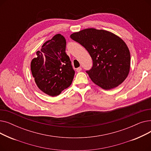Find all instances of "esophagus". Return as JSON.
I'll list each match as a JSON object with an SVG mask.
<instances>
[{"label": "esophagus", "mask_w": 151, "mask_h": 151, "mask_svg": "<svg viewBox=\"0 0 151 151\" xmlns=\"http://www.w3.org/2000/svg\"><path fill=\"white\" fill-rule=\"evenodd\" d=\"M81 70H82L81 67H78V68H76V71H77V72H80Z\"/></svg>", "instance_id": "esophagus-1"}]
</instances>
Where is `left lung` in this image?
Wrapping results in <instances>:
<instances>
[{"instance_id": "1", "label": "left lung", "mask_w": 151, "mask_h": 151, "mask_svg": "<svg viewBox=\"0 0 151 151\" xmlns=\"http://www.w3.org/2000/svg\"><path fill=\"white\" fill-rule=\"evenodd\" d=\"M70 37L89 52L93 66L86 72L93 83L109 90L124 82L130 71V54L122 39L111 32L93 28L75 32Z\"/></svg>"}]
</instances>
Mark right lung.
Returning <instances> with one entry per match:
<instances>
[{
	"mask_svg": "<svg viewBox=\"0 0 151 151\" xmlns=\"http://www.w3.org/2000/svg\"><path fill=\"white\" fill-rule=\"evenodd\" d=\"M65 47L64 37L56 34L43 45L36 52L37 57L31 61L32 74L37 87L51 97L68 88L75 75Z\"/></svg>",
	"mask_w": 151,
	"mask_h": 151,
	"instance_id": "add662e5",
	"label": "right lung"
}]
</instances>
